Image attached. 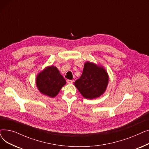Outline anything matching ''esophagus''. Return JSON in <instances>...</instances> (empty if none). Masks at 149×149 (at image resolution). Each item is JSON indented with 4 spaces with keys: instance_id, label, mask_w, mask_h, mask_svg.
I'll list each match as a JSON object with an SVG mask.
<instances>
[{
    "instance_id": "34e87169",
    "label": "esophagus",
    "mask_w": 149,
    "mask_h": 149,
    "mask_svg": "<svg viewBox=\"0 0 149 149\" xmlns=\"http://www.w3.org/2000/svg\"><path fill=\"white\" fill-rule=\"evenodd\" d=\"M67 83L68 84H72L73 83V81L71 80H67Z\"/></svg>"
}]
</instances>
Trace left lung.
<instances>
[{
	"label": "left lung",
	"mask_w": 149,
	"mask_h": 149,
	"mask_svg": "<svg viewBox=\"0 0 149 149\" xmlns=\"http://www.w3.org/2000/svg\"><path fill=\"white\" fill-rule=\"evenodd\" d=\"M108 81V74L103 66L87 61L84 63L81 76L74 84L83 97L94 99L104 93Z\"/></svg>",
	"instance_id": "1"
}]
</instances>
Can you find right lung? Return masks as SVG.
Here are the masks:
<instances>
[{
	"mask_svg": "<svg viewBox=\"0 0 149 149\" xmlns=\"http://www.w3.org/2000/svg\"><path fill=\"white\" fill-rule=\"evenodd\" d=\"M36 84L42 93L53 98L66 84V80L56 66H51L46 68L37 75Z\"/></svg>",
	"mask_w": 149,
	"mask_h": 149,
	"instance_id": "1",
	"label": "right lung"
}]
</instances>
